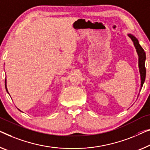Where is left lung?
<instances>
[{
    "mask_svg": "<svg viewBox=\"0 0 150 150\" xmlns=\"http://www.w3.org/2000/svg\"><path fill=\"white\" fill-rule=\"evenodd\" d=\"M127 35H128V36L130 38L131 40H132L134 46H135L136 51H137L138 57H139V62H138V64H139V69L141 76V89H142L143 85H144V83L145 81V79H146V67H145V61H146V52H145V51L144 49H143L142 47L140 46L138 40L133 35L131 34V33H129V34Z\"/></svg>",
    "mask_w": 150,
    "mask_h": 150,
    "instance_id": "1",
    "label": "left lung"
}]
</instances>
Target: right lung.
Masks as SVG:
<instances>
[{
    "mask_svg": "<svg viewBox=\"0 0 150 150\" xmlns=\"http://www.w3.org/2000/svg\"><path fill=\"white\" fill-rule=\"evenodd\" d=\"M5 88H6V91H7L8 92V89H7V88H6V79H5ZM19 110H20L19 109ZM21 111V110H20Z\"/></svg>",
    "mask_w": 150,
    "mask_h": 150,
    "instance_id": "1",
    "label": "right lung"
}]
</instances>
